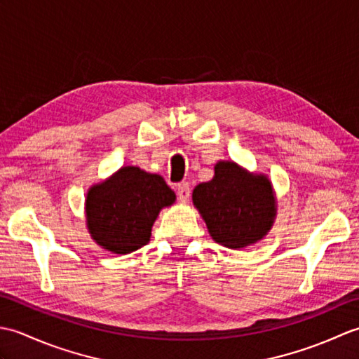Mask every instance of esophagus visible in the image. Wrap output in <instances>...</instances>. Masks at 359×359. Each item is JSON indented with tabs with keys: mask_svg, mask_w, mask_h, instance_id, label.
<instances>
[{
	"mask_svg": "<svg viewBox=\"0 0 359 359\" xmlns=\"http://www.w3.org/2000/svg\"><path fill=\"white\" fill-rule=\"evenodd\" d=\"M189 194H191V188H189L188 184H185L184 182V184L177 185V196H179L180 202H188Z\"/></svg>",
	"mask_w": 359,
	"mask_h": 359,
	"instance_id": "esophagus-1",
	"label": "esophagus"
}]
</instances>
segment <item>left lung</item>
Instances as JSON below:
<instances>
[{"label": "left lung", "mask_w": 359, "mask_h": 359, "mask_svg": "<svg viewBox=\"0 0 359 359\" xmlns=\"http://www.w3.org/2000/svg\"><path fill=\"white\" fill-rule=\"evenodd\" d=\"M193 205L220 245L245 248L262 241L276 220L278 202L269 175L219 160L215 175L193 189Z\"/></svg>", "instance_id": "1"}]
</instances>
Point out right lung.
Instances as JSON below:
<instances>
[{"label":"right lung","instance_id":"1","mask_svg":"<svg viewBox=\"0 0 359 359\" xmlns=\"http://www.w3.org/2000/svg\"><path fill=\"white\" fill-rule=\"evenodd\" d=\"M174 202L175 193L162 175L139 166H121L88 189V233L97 245L114 255L133 253L147 245L158 212Z\"/></svg>","mask_w":359,"mask_h":359}]
</instances>
